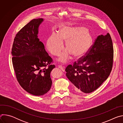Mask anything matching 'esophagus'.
<instances>
[{
  "label": "esophagus",
  "instance_id": "34e87169",
  "mask_svg": "<svg viewBox=\"0 0 123 123\" xmlns=\"http://www.w3.org/2000/svg\"><path fill=\"white\" fill-rule=\"evenodd\" d=\"M58 68H59L60 69H61L63 72H64V71H65V67H63V66H61V65H59V66H58Z\"/></svg>",
  "mask_w": 123,
  "mask_h": 123
}]
</instances>
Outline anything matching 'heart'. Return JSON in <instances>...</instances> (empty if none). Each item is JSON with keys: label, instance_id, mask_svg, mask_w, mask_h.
<instances>
[{"label": "heart", "instance_id": "1", "mask_svg": "<svg viewBox=\"0 0 123 123\" xmlns=\"http://www.w3.org/2000/svg\"><path fill=\"white\" fill-rule=\"evenodd\" d=\"M64 42L67 49L58 58L63 63L68 60L71 55L75 57L85 55L92 45V38L83 27L63 26L59 29L57 34L53 33L49 37L46 43L47 49L52 55L58 56L64 49Z\"/></svg>", "mask_w": 123, "mask_h": 123}]
</instances>
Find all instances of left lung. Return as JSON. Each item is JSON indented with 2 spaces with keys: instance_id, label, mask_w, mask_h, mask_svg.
Instances as JSON below:
<instances>
[{
  "instance_id": "left-lung-1",
  "label": "left lung",
  "mask_w": 123,
  "mask_h": 123,
  "mask_svg": "<svg viewBox=\"0 0 123 123\" xmlns=\"http://www.w3.org/2000/svg\"><path fill=\"white\" fill-rule=\"evenodd\" d=\"M86 55L65 71L76 92L89 93L97 89L111 73L113 48L110 34L99 36Z\"/></svg>"
}]
</instances>
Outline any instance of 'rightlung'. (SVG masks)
I'll list each match as a JSON object with an SVG mask.
<instances>
[{
	"mask_svg": "<svg viewBox=\"0 0 123 123\" xmlns=\"http://www.w3.org/2000/svg\"><path fill=\"white\" fill-rule=\"evenodd\" d=\"M43 18L34 19L16 34L12 49V62L17 81L22 88L35 96L49 91L50 72L55 67L39 41L38 28Z\"/></svg>",
	"mask_w": 123,
	"mask_h": 123,
	"instance_id": "obj_1",
	"label": "right lung"
}]
</instances>
